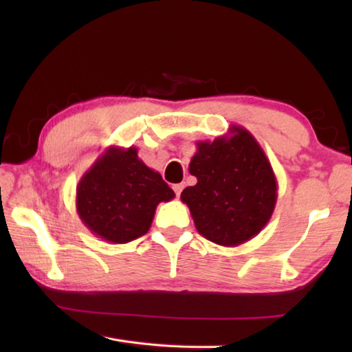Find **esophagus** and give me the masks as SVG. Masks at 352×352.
Here are the masks:
<instances>
[{
    "label": "esophagus",
    "mask_w": 352,
    "mask_h": 352,
    "mask_svg": "<svg viewBox=\"0 0 352 352\" xmlns=\"http://www.w3.org/2000/svg\"><path fill=\"white\" fill-rule=\"evenodd\" d=\"M174 190H175L177 197H180V194H182V190H183V184L182 183L180 184H174Z\"/></svg>",
    "instance_id": "34e87169"
}]
</instances>
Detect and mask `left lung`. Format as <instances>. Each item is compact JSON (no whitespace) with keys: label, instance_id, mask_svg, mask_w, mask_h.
I'll return each mask as SVG.
<instances>
[{"label":"left lung","instance_id":"obj_1","mask_svg":"<svg viewBox=\"0 0 352 352\" xmlns=\"http://www.w3.org/2000/svg\"><path fill=\"white\" fill-rule=\"evenodd\" d=\"M189 172L197 184L183 190L182 201L205 239L237 247L269 223L278 182L269 158L247 129L231 126L214 141H199Z\"/></svg>","mask_w":352,"mask_h":352}]
</instances>
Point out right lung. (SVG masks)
Here are the masks:
<instances>
[{"label": "right lung", "mask_w": 352, "mask_h": 352, "mask_svg": "<svg viewBox=\"0 0 352 352\" xmlns=\"http://www.w3.org/2000/svg\"><path fill=\"white\" fill-rule=\"evenodd\" d=\"M174 197L162 175L138 158L136 147L110 146L79 180L76 210L94 236L127 243L147 233L158 204Z\"/></svg>", "instance_id": "right-lung-1"}]
</instances>
